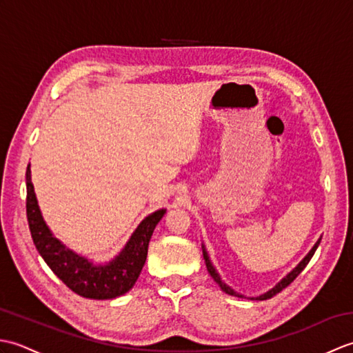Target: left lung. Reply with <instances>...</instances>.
I'll return each instance as SVG.
<instances>
[{
	"mask_svg": "<svg viewBox=\"0 0 353 353\" xmlns=\"http://www.w3.org/2000/svg\"><path fill=\"white\" fill-rule=\"evenodd\" d=\"M320 241H321V238H319V241H317L316 244H314V247H312V249L310 250V253L306 254V256H305L301 262H299L297 267H296V268H292L291 272H290L287 276H285L283 279H282L279 283L276 285V287H273L272 290H268L267 292H264V294H261L259 297H254V299H256V301H267V299H272L273 296H276V294H277V292H281L283 288H287L288 285H290L292 281H294L299 274H301V273L303 272V268H305L306 265H308V262H310V261H311V258L314 256V253H316V250H317V247H319ZM201 249H203V258H205V262H206V268H208V272H209V274L212 276V279H214L216 283H219V287H220L224 292H226V294L235 296V297H244L243 294H239V292H236L235 290H232L228 283H224V282L221 281V276L219 274V272H216L215 267L212 265L211 259H209V254H208V252H206V249H205V245H201ZM252 299H253V297H252Z\"/></svg>",
	"mask_w": 353,
	"mask_h": 353,
	"instance_id": "left-lung-1",
	"label": "left lung"
}]
</instances>
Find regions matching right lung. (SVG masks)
<instances>
[{
  "instance_id": "obj_1",
  "label": "right lung",
  "mask_w": 353,
  "mask_h": 353,
  "mask_svg": "<svg viewBox=\"0 0 353 353\" xmlns=\"http://www.w3.org/2000/svg\"><path fill=\"white\" fill-rule=\"evenodd\" d=\"M26 182L28 228L37 252L52 273L76 294L95 301L115 299L132 290L145 264L150 238L167 209H159L145 216L134 229L124 249L106 264L97 265L92 261L68 249L61 239L52 235L37 205L30 163L26 172Z\"/></svg>"
}]
</instances>
